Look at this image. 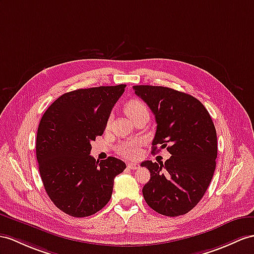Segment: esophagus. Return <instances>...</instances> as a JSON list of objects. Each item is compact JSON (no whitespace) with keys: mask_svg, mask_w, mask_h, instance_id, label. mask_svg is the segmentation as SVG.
<instances>
[{"mask_svg":"<svg viewBox=\"0 0 254 254\" xmlns=\"http://www.w3.org/2000/svg\"><path fill=\"white\" fill-rule=\"evenodd\" d=\"M127 167H128L129 169L137 170V169H139V164H137V163H128Z\"/></svg>","mask_w":254,"mask_h":254,"instance_id":"1","label":"esophagus"}]
</instances>
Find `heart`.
I'll use <instances>...</instances> for the list:
<instances>
[{
  "mask_svg": "<svg viewBox=\"0 0 254 254\" xmlns=\"http://www.w3.org/2000/svg\"><path fill=\"white\" fill-rule=\"evenodd\" d=\"M124 111L131 120L142 112H148L145 103L139 100V99H131L130 101H128L124 107ZM140 140L124 142L119 146V153L126 157H137L140 154Z\"/></svg>",
  "mask_w": 254,
  "mask_h": 254,
  "instance_id": "b5f03b06",
  "label": "heart"
}]
</instances>
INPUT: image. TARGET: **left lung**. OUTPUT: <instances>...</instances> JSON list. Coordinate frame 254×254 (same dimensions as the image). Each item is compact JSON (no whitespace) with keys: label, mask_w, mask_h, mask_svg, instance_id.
Here are the masks:
<instances>
[{"label":"left lung","mask_w":254,"mask_h":254,"mask_svg":"<svg viewBox=\"0 0 254 254\" xmlns=\"http://www.w3.org/2000/svg\"><path fill=\"white\" fill-rule=\"evenodd\" d=\"M133 89L155 115L153 153L167 147L171 154L165 164H141L151 172L142 189L144 199L163 215L188 213L205 195L214 174L218 141L211 116L199 100L185 92L150 85Z\"/></svg>","instance_id":"left-lung-1"}]
</instances>
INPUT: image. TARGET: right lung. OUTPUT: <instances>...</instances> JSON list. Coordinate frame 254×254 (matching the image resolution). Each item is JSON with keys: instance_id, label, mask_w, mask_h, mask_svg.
<instances>
[{"instance_id": "obj_1", "label": "right lung", "mask_w": 254, "mask_h": 254, "mask_svg": "<svg viewBox=\"0 0 254 254\" xmlns=\"http://www.w3.org/2000/svg\"><path fill=\"white\" fill-rule=\"evenodd\" d=\"M125 84L66 92L43 114L36 158L46 193L55 206L75 218L98 212L112 196L114 178L126 164L90 155L91 141L102 135Z\"/></svg>"}]
</instances>
